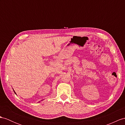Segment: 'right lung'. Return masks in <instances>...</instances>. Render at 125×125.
Instances as JSON below:
<instances>
[{
	"mask_svg": "<svg viewBox=\"0 0 125 125\" xmlns=\"http://www.w3.org/2000/svg\"><path fill=\"white\" fill-rule=\"evenodd\" d=\"M14 93H15V94H16V92H15V91H14ZM16 95H17V94H16ZM39 102H40V101H39Z\"/></svg>",
	"mask_w": 125,
	"mask_h": 125,
	"instance_id": "obj_1",
	"label": "right lung"
}]
</instances>
